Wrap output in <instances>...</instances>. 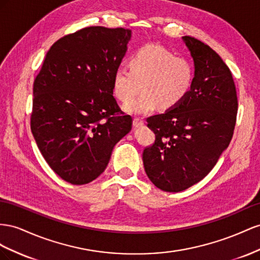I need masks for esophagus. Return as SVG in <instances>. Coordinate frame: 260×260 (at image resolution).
<instances>
[{
	"label": "esophagus",
	"instance_id": "1",
	"mask_svg": "<svg viewBox=\"0 0 260 260\" xmlns=\"http://www.w3.org/2000/svg\"><path fill=\"white\" fill-rule=\"evenodd\" d=\"M133 125H134V127H139V126L144 125V121H142L138 117H135L134 121H133Z\"/></svg>",
	"mask_w": 260,
	"mask_h": 260
}]
</instances>
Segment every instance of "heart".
<instances>
[{
  "mask_svg": "<svg viewBox=\"0 0 260 260\" xmlns=\"http://www.w3.org/2000/svg\"><path fill=\"white\" fill-rule=\"evenodd\" d=\"M128 66L121 65L113 75L116 97L127 101L142 84L143 92L125 103V112L135 115L149 114L160 105L172 109L187 97L194 83L191 64L157 44H145L129 58Z\"/></svg>",
  "mask_w": 260,
  "mask_h": 260,
  "instance_id": "heart-1",
  "label": "heart"
}]
</instances>
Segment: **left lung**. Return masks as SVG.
I'll return each instance as SVG.
<instances>
[{
  "instance_id": "left-lung-1",
  "label": "left lung",
  "mask_w": 260,
  "mask_h": 260,
  "mask_svg": "<svg viewBox=\"0 0 260 260\" xmlns=\"http://www.w3.org/2000/svg\"><path fill=\"white\" fill-rule=\"evenodd\" d=\"M194 61L187 97L165 113L147 118L154 144L143 152L147 176L159 189L177 192L202 181L233 136L237 97L232 74L210 47L182 37Z\"/></svg>"
}]
</instances>
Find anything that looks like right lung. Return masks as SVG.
I'll return each instance as SVG.
<instances>
[{"label": "right lung", "mask_w": 260, "mask_h": 260, "mask_svg": "<svg viewBox=\"0 0 260 260\" xmlns=\"http://www.w3.org/2000/svg\"><path fill=\"white\" fill-rule=\"evenodd\" d=\"M132 30L87 27L50 48L34 83L30 127L44 160L74 185L105 171L133 120L113 97V75Z\"/></svg>", "instance_id": "add662e5"}]
</instances>
